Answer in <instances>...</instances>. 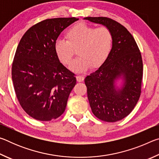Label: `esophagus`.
Wrapping results in <instances>:
<instances>
[{"instance_id":"esophagus-1","label":"esophagus","mask_w":159,"mask_h":159,"mask_svg":"<svg viewBox=\"0 0 159 159\" xmlns=\"http://www.w3.org/2000/svg\"><path fill=\"white\" fill-rule=\"evenodd\" d=\"M76 80L78 82H82L83 80H84V77L83 76H76Z\"/></svg>"}]
</instances>
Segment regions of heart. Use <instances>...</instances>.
I'll return each mask as SVG.
<instances>
[{"mask_svg":"<svg viewBox=\"0 0 159 159\" xmlns=\"http://www.w3.org/2000/svg\"><path fill=\"white\" fill-rule=\"evenodd\" d=\"M66 40L57 39L54 49L61 63L67 65L71 62L74 50L79 57L69 66L70 70L81 73L90 66L97 69L107 60L111 52L114 37L110 29L101 26L95 28L85 23H78L65 34Z\"/></svg>","mask_w":159,"mask_h":159,"instance_id":"heart-1","label":"heart"}]
</instances>
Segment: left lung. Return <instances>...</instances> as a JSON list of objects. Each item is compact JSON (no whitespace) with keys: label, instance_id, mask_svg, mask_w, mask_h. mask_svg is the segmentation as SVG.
Listing matches in <instances>:
<instances>
[{"label":"left lung","instance_id":"left-lung-1","mask_svg":"<svg viewBox=\"0 0 159 159\" xmlns=\"http://www.w3.org/2000/svg\"><path fill=\"white\" fill-rule=\"evenodd\" d=\"M110 29L114 37L111 52L95 71L85 79L93 114L107 122L124 118L139 98L143 64L134 38L127 29L110 18H83Z\"/></svg>","mask_w":159,"mask_h":159}]
</instances>
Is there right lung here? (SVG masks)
<instances>
[{
  "instance_id": "right-lung-1",
  "label": "right lung",
  "mask_w": 159,
  "mask_h": 159,
  "mask_svg": "<svg viewBox=\"0 0 159 159\" xmlns=\"http://www.w3.org/2000/svg\"><path fill=\"white\" fill-rule=\"evenodd\" d=\"M78 18L48 19L28 29L16 50L12 79L20 105L35 119L48 121L65 111L69 94L76 83L55 52L61 31Z\"/></svg>"
}]
</instances>
